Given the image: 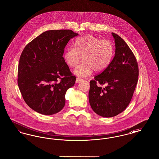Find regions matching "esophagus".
Segmentation results:
<instances>
[{
  "mask_svg": "<svg viewBox=\"0 0 159 159\" xmlns=\"http://www.w3.org/2000/svg\"><path fill=\"white\" fill-rule=\"evenodd\" d=\"M81 80H82V79L80 78V77H77L76 78V83H79V82H80Z\"/></svg>",
  "mask_w": 159,
  "mask_h": 159,
  "instance_id": "obj_1",
  "label": "esophagus"
}]
</instances>
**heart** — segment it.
<instances>
[{
    "label": "heart",
    "mask_w": 159,
    "mask_h": 159,
    "mask_svg": "<svg viewBox=\"0 0 159 159\" xmlns=\"http://www.w3.org/2000/svg\"><path fill=\"white\" fill-rule=\"evenodd\" d=\"M74 47H69L64 55L66 62L69 67L74 68L81 60L83 62L75 70L74 73L79 76H88L95 72L103 71L112 60L114 48L108 40H101L92 35L77 39Z\"/></svg>",
    "instance_id": "1"
}]
</instances>
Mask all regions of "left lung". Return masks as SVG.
<instances>
[{
  "mask_svg": "<svg viewBox=\"0 0 159 159\" xmlns=\"http://www.w3.org/2000/svg\"><path fill=\"white\" fill-rule=\"evenodd\" d=\"M111 34L115 42V55L106 70L90 81L89 92L91 108L104 117L116 116L126 108L139 75L134 54L122 38Z\"/></svg>",
  "mask_w": 159,
  "mask_h": 159,
  "instance_id": "1",
  "label": "left lung"
}]
</instances>
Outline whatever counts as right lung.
<instances>
[{"label":"right lung","instance_id":"add662e5","mask_svg":"<svg viewBox=\"0 0 159 159\" xmlns=\"http://www.w3.org/2000/svg\"><path fill=\"white\" fill-rule=\"evenodd\" d=\"M79 34L71 30H48L24 48L20 58L18 84L25 103L39 113L52 115L65 106L73 76L62 57L68 41Z\"/></svg>","mask_w":159,"mask_h":159}]
</instances>
